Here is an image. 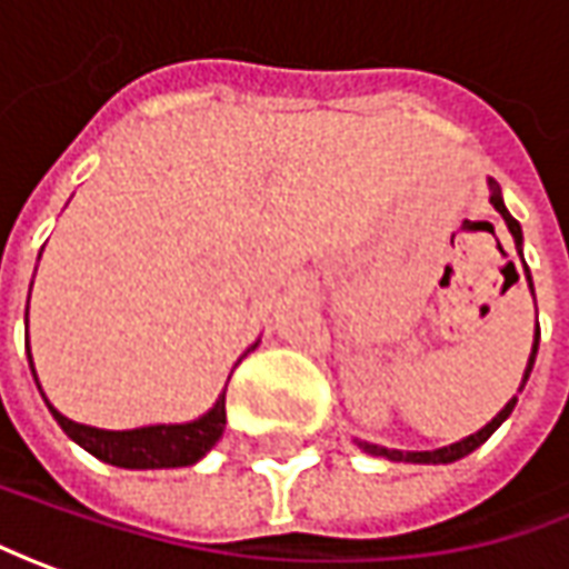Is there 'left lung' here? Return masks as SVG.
Returning <instances> with one entry per match:
<instances>
[{
    "mask_svg": "<svg viewBox=\"0 0 569 569\" xmlns=\"http://www.w3.org/2000/svg\"><path fill=\"white\" fill-rule=\"evenodd\" d=\"M488 191H491V204H495V210H498L500 217H503V223H507L510 236H513V242H517L519 258H522V229H519L517 220L510 217V210H507V204H503V194H500V186L495 182V179H488ZM522 267H526V261H522ZM526 280H529V289H532L529 267H526ZM532 299H536V289H532ZM536 356H539V327H536V340H532V352H529V362H526V371H522V381H519V393H522V387H526L529 375H532ZM513 406H517V397L507 402L498 416L488 421L485 428H479L476 435H469V438H462V441L450 443V447H438V450H390V447H381V443H368V441H356V443L362 447L365 453H371V457H383V460H393V462H416V466H441V462H457V460H462V457H469L472 450H479L481 443L488 441V438L498 431L500 425L510 419Z\"/></svg>",
    "mask_w": 569,
    "mask_h": 569,
    "instance_id": "8db88e82",
    "label": "left lung"
}]
</instances>
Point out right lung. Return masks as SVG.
Wrapping results in <instances>:
<instances>
[{"label": "right lung", "instance_id": "obj_1", "mask_svg": "<svg viewBox=\"0 0 569 569\" xmlns=\"http://www.w3.org/2000/svg\"><path fill=\"white\" fill-rule=\"evenodd\" d=\"M24 323H28V311H24ZM24 346H28L30 375L37 381L28 330H24ZM37 387H40V381H37ZM47 406H50L52 419L59 421V428L69 435L71 441L84 447L90 457L109 462V466H119V469H179V466H194L213 443L223 438L226 428V390L198 419L182 421V425H144V428H131V431H103V428H93V425H81V421L66 419L50 400H47Z\"/></svg>", "mask_w": 569, "mask_h": 569}]
</instances>
